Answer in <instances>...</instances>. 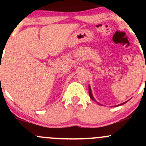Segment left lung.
Wrapping results in <instances>:
<instances>
[{"mask_svg": "<svg viewBox=\"0 0 146 146\" xmlns=\"http://www.w3.org/2000/svg\"><path fill=\"white\" fill-rule=\"evenodd\" d=\"M88 89H89V95H90V98L92 100H95H95L94 99V98H93V96H92V91H91V88H90V86H88ZM96 102V101H95ZM126 102H128V101H126ZM126 102H123V103H121V104H118V105H116V107H117V106H120V105H122V104H125V103H126ZM98 104H100V103H98Z\"/></svg>", "mask_w": 146, "mask_h": 146, "instance_id": "1", "label": "left lung"}]
</instances>
